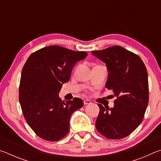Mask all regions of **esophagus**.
Masks as SVG:
<instances>
[{
	"label": "esophagus",
	"instance_id": "1",
	"mask_svg": "<svg viewBox=\"0 0 161 161\" xmlns=\"http://www.w3.org/2000/svg\"><path fill=\"white\" fill-rule=\"evenodd\" d=\"M92 102H91V101L90 100H89V99H85V100H84V103L85 105H87V104H89V103H91Z\"/></svg>",
	"mask_w": 161,
	"mask_h": 161
}]
</instances>
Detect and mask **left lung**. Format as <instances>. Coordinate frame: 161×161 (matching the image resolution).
Masks as SVG:
<instances>
[{
	"label": "left lung",
	"instance_id": "1",
	"mask_svg": "<svg viewBox=\"0 0 161 161\" xmlns=\"http://www.w3.org/2000/svg\"><path fill=\"white\" fill-rule=\"evenodd\" d=\"M92 54L107 64L106 87L116 97L113 108L98 103L96 128L108 139H121L143 121L149 99L146 67L139 56L121 46L92 51Z\"/></svg>",
	"mask_w": 161,
	"mask_h": 161
}]
</instances>
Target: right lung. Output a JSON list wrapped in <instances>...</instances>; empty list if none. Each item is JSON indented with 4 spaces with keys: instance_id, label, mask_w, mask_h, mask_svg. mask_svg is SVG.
<instances>
[{
    "instance_id": "obj_1",
    "label": "right lung",
    "mask_w": 161,
    "mask_h": 161,
    "mask_svg": "<svg viewBox=\"0 0 161 161\" xmlns=\"http://www.w3.org/2000/svg\"><path fill=\"white\" fill-rule=\"evenodd\" d=\"M86 56V52L53 45L35 52L24 64L19 101L27 123L42 139L58 141L64 138L72 113L83 107L80 98L64 102L58 93L62 84L69 80L75 64Z\"/></svg>"
}]
</instances>
